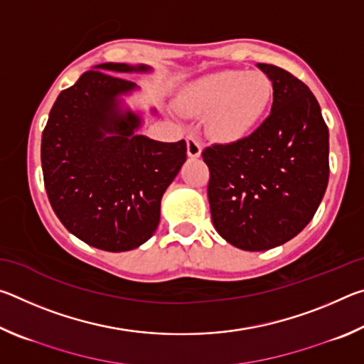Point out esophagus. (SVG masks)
<instances>
[{"label": "esophagus", "mask_w": 364, "mask_h": 364, "mask_svg": "<svg viewBox=\"0 0 364 364\" xmlns=\"http://www.w3.org/2000/svg\"><path fill=\"white\" fill-rule=\"evenodd\" d=\"M200 152H202V146L199 143V139L196 136H188V156L191 159H197L200 157Z\"/></svg>", "instance_id": "1"}]
</instances>
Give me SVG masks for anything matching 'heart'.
Masks as SVG:
<instances>
[{
	"label": "heart",
	"mask_w": 364,
	"mask_h": 364,
	"mask_svg": "<svg viewBox=\"0 0 364 364\" xmlns=\"http://www.w3.org/2000/svg\"><path fill=\"white\" fill-rule=\"evenodd\" d=\"M271 101L273 82L263 72L220 70L184 86L176 107L186 117H207L208 134L230 144L257 130Z\"/></svg>",
	"instance_id": "b5f03b06"
}]
</instances>
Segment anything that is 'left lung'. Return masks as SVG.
Returning <instances> with one entry per match:
<instances>
[{
    "label": "left lung",
    "mask_w": 364,
    "mask_h": 364,
    "mask_svg": "<svg viewBox=\"0 0 364 364\" xmlns=\"http://www.w3.org/2000/svg\"><path fill=\"white\" fill-rule=\"evenodd\" d=\"M257 67L273 82L267 120L245 139L202 152L215 230L249 252L297 236L316 213L329 178V132L316 97L281 67Z\"/></svg>",
    "instance_id": "obj_1"
}]
</instances>
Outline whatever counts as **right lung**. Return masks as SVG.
Instances as JSON below:
<instances>
[{
  "instance_id": "1",
  "label": "right lung",
  "mask_w": 364,
  "mask_h": 364,
  "mask_svg": "<svg viewBox=\"0 0 364 364\" xmlns=\"http://www.w3.org/2000/svg\"><path fill=\"white\" fill-rule=\"evenodd\" d=\"M152 67L106 63L58 96L41 136V168L54 213L80 241L127 252L152 237L160 200L186 162V143L139 134L127 104L139 86L117 77ZM151 112L156 115L157 110Z\"/></svg>"
}]
</instances>
